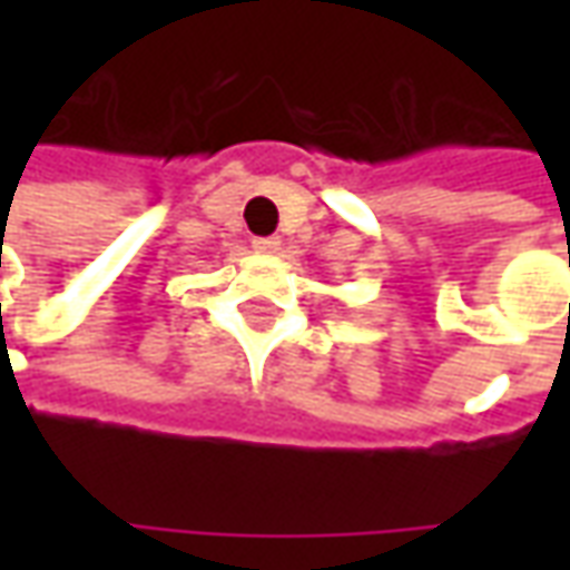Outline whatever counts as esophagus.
<instances>
[{
    "instance_id": "1",
    "label": "esophagus",
    "mask_w": 570,
    "mask_h": 570,
    "mask_svg": "<svg viewBox=\"0 0 570 570\" xmlns=\"http://www.w3.org/2000/svg\"><path fill=\"white\" fill-rule=\"evenodd\" d=\"M253 249L274 256V253H281V237H253Z\"/></svg>"
}]
</instances>
